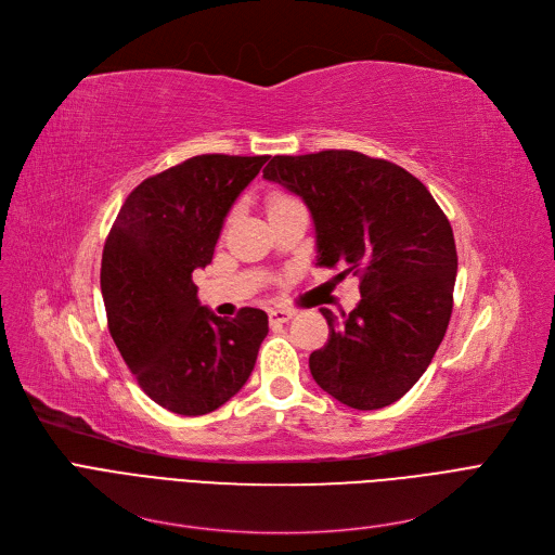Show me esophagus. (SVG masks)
Returning a JSON list of instances; mask_svg holds the SVG:
<instances>
[{"mask_svg":"<svg viewBox=\"0 0 555 555\" xmlns=\"http://www.w3.org/2000/svg\"><path fill=\"white\" fill-rule=\"evenodd\" d=\"M268 314H270V324H285V322H289V319L295 317V310H289V308H272Z\"/></svg>","mask_w":555,"mask_h":555,"instance_id":"1","label":"esophagus"}]
</instances>
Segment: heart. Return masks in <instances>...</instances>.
<instances>
[{
  "instance_id": "obj_1",
  "label": "heart",
  "mask_w": 555,
  "mask_h": 555,
  "mask_svg": "<svg viewBox=\"0 0 555 555\" xmlns=\"http://www.w3.org/2000/svg\"><path fill=\"white\" fill-rule=\"evenodd\" d=\"M289 204H297V199L293 195L283 193V191H272L268 195V211H270V216L281 211V209H285V207H289Z\"/></svg>"
}]
</instances>
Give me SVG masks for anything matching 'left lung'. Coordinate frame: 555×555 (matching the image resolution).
Wrapping results in <instances>:
<instances>
[{
	"label": "left lung",
	"mask_w": 555,
	"mask_h": 555,
	"mask_svg": "<svg viewBox=\"0 0 555 555\" xmlns=\"http://www.w3.org/2000/svg\"><path fill=\"white\" fill-rule=\"evenodd\" d=\"M262 178L301 195L317 266L360 276V304L335 317L310 353L314 383L353 410H383L410 391L441 346L456 279L448 216L398 164L356 151L276 155Z\"/></svg>",
	"instance_id": "8db88e82"
}]
</instances>
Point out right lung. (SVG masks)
Listing matches in <instances>:
<instances>
[{
	"instance_id": "right-lung-1",
	"label": "right lung",
	"mask_w": 555,
	"mask_h": 555,
	"mask_svg": "<svg viewBox=\"0 0 555 555\" xmlns=\"http://www.w3.org/2000/svg\"><path fill=\"white\" fill-rule=\"evenodd\" d=\"M268 155H197L143 180L103 247L101 293L109 335L143 393L202 416L236 396L254 371L268 314L233 319L199 306L193 270L207 268L224 216Z\"/></svg>"
}]
</instances>
